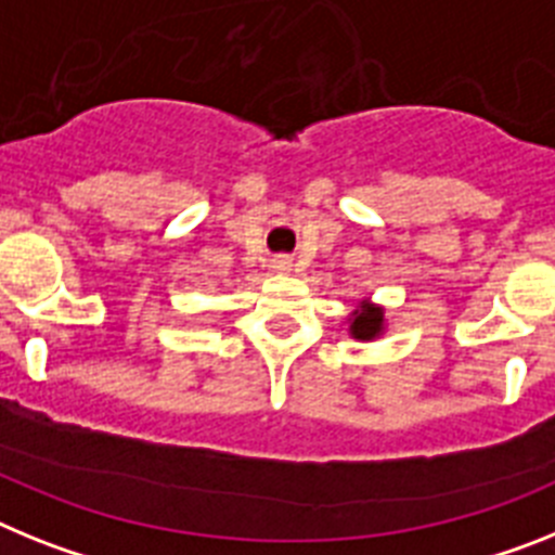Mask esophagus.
I'll list each match as a JSON object with an SVG mask.
<instances>
[{"label":"esophagus","mask_w":555,"mask_h":555,"mask_svg":"<svg viewBox=\"0 0 555 555\" xmlns=\"http://www.w3.org/2000/svg\"><path fill=\"white\" fill-rule=\"evenodd\" d=\"M292 267H295V263H292V258H286V255H278V258H272V272L288 274L292 272Z\"/></svg>","instance_id":"obj_1"}]
</instances>
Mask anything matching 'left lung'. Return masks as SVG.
Listing matches in <instances>:
<instances>
[{"instance_id":"obj_1","label":"left lung","mask_w":555,"mask_h":555,"mask_svg":"<svg viewBox=\"0 0 555 555\" xmlns=\"http://www.w3.org/2000/svg\"><path fill=\"white\" fill-rule=\"evenodd\" d=\"M387 331L385 320V306L373 302L371 297H364L357 309L348 314V334L357 339V343H373Z\"/></svg>"}]
</instances>
